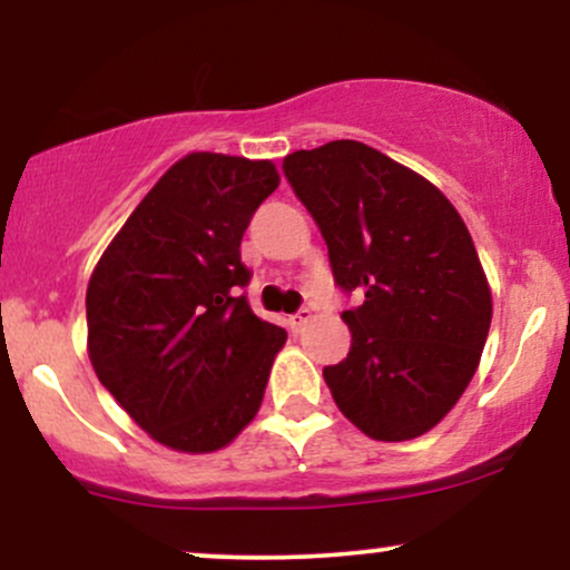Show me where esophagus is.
<instances>
[{"label": "esophagus", "instance_id": "obj_1", "mask_svg": "<svg viewBox=\"0 0 570 570\" xmlns=\"http://www.w3.org/2000/svg\"><path fill=\"white\" fill-rule=\"evenodd\" d=\"M311 318H313V311H311V307H303V311L294 313V316L286 318V326H289L292 332H299L307 322H311Z\"/></svg>", "mask_w": 570, "mask_h": 570}]
</instances>
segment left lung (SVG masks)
I'll return each mask as SVG.
<instances>
[{
	"instance_id": "1",
	"label": "left lung",
	"mask_w": 570,
	"mask_h": 570,
	"mask_svg": "<svg viewBox=\"0 0 570 570\" xmlns=\"http://www.w3.org/2000/svg\"><path fill=\"white\" fill-rule=\"evenodd\" d=\"M284 174L324 235L337 286L364 294L343 311L348 356L324 367L332 399L377 442L426 434L472 383L493 318L461 214L429 179L362 141L297 149Z\"/></svg>"
}]
</instances>
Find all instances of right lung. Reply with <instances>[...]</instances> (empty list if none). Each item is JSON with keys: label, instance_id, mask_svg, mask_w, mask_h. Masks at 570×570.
Returning a JSON list of instances; mask_svg holds the SVG:
<instances>
[{"label": "right lung", "instance_id": "add662e5", "mask_svg": "<svg viewBox=\"0 0 570 570\" xmlns=\"http://www.w3.org/2000/svg\"><path fill=\"white\" fill-rule=\"evenodd\" d=\"M278 181L271 160L185 155L144 195L88 281L98 381L179 453L227 448L254 421L286 343L240 294L252 276L240 238Z\"/></svg>", "mask_w": 570, "mask_h": 570}]
</instances>
